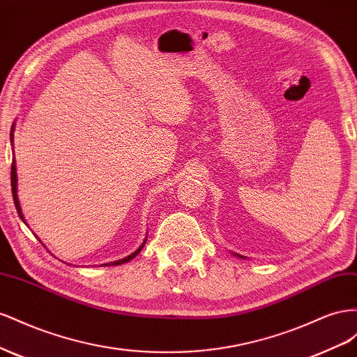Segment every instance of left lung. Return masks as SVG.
I'll return each mask as SVG.
<instances>
[{
  "mask_svg": "<svg viewBox=\"0 0 357 357\" xmlns=\"http://www.w3.org/2000/svg\"><path fill=\"white\" fill-rule=\"evenodd\" d=\"M233 256H236V257H239V259H247V257H243V256H241V254H236V252H231Z\"/></svg>",
  "mask_w": 357,
  "mask_h": 357,
  "instance_id": "obj_1",
  "label": "left lung"
}]
</instances>
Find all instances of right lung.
Segmentation results:
<instances>
[{
	"mask_svg": "<svg viewBox=\"0 0 357 357\" xmlns=\"http://www.w3.org/2000/svg\"><path fill=\"white\" fill-rule=\"evenodd\" d=\"M13 135H15V122H13V126H12V131H10V142H12V152H13ZM12 192H13V200H15V206H16V209H17V213H19V217H20V220H22L25 224H26V221H25V217H24V213H22V209H20V203H19V197H17V172H16V160H15V152H13V162H12ZM28 226V224H26ZM146 239L148 238H145V241L142 242V245L135 251V252H131L130 256H127V257H124V259H121V260H116V261H110V263H105V264H101V266H118V264H122V263H127V261H130V260H133L137 254L142 251V248L145 247V243H146ZM40 241V239H38ZM43 243V242H42Z\"/></svg>",
	"mask_w": 357,
	"mask_h": 357,
	"instance_id": "add662e5",
	"label": "right lung"
}]
</instances>
